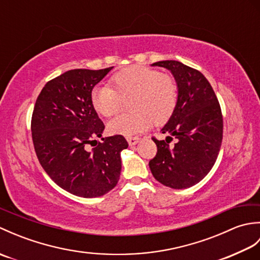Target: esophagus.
Wrapping results in <instances>:
<instances>
[{
  "instance_id": "esophagus-1",
  "label": "esophagus",
  "mask_w": 260,
  "mask_h": 260,
  "mask_svg": "<svg viewBox=\"0 0 260 260\" xmlns=\"http://www.w3.org/2000/svg\"><path fill=\"white\" fill-rule=\"evenodd\" d=\"M139 141H140L139 137H127V142H128L129 146H134V145H136L137 143H139Z\"/></svg>"
}]
</instances>
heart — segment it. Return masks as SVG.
Listing matches in <instances>:
<instances>
[{
	"mask_svg": "<svg viewBox=\"0 0 260 260\" xmlns=\"http://www.w3.org/2000/svg\"><path fill=\"white\" fill-rule=\"evenodd\" d=\"M110 87L93 88L91 104L98 114L112 117L118 113L123 101H129L133 113L123 114L107 124L110 134L132 137L147 131L152 124L162 125L172 117L179 102L175 79L158 70L131 66L110 79Z\"/></svg>",
	"mask_w": 260,
	"mask_h": 260,
	"instance_id": "1",
	"label": "heart"
}]
</instances>
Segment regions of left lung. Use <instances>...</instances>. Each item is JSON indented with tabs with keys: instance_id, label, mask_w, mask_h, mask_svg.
<instances>
[{
	"instance_id": "left-lung-1",
	"label": "left lung",
	"mask_w": 260,
	"mask_h": 260,
	"mask_svg": "<svg viewBox=\"0 0 260 260\" xmlns=\"http://www.w3.org/2000/svg\"><path fill=\"white\" fill-rule=\"evenodd\" d=\"M152 66L167 68L179 87V102L172 117L161 132L165 141L153 137L157 146L150 169L159 183L186 189L199 183L215 163L222 142L223 120L218 98L200 71L175 60ZM174 137V147L168 143Z\"/></svg>"
}]
</instances>
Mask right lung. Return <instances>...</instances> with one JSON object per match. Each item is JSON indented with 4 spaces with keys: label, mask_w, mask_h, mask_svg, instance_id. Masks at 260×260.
<instances>
[{
    "label": "right lung",
    "mask_w": 260,
    "mask_h": 260,
    "mask_svg": "<svg viewBox=\"0 0 260 260\" xmlns=\"http://www.w3.org/2000/svg\"><path fill=\"white\" fill-rule=\"evenodd\" d=\"M112 69L66 71L47 82L33 108L32 141L39 162L71 194L101 197L119 180L120 152L128 143L121 135L96 140L105 125L90 99L92 88Z\"/></svg>",
    "instance_id": "add662e5"
}]
</instances>
